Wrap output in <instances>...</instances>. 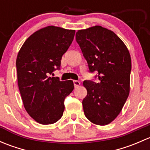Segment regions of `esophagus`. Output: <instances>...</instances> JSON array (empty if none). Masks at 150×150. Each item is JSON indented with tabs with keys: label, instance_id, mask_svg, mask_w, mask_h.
<instances>
[{
	"label": "esophagus",
	"instance_id": "obj_1",
	"mask_svg": "<svg viewBox=\"0 0 150 150\" xmlns=\"http://www.w3.org/2000/svg\"><path fill=\"white\" fill-rule=\"evenodd\" d=\"M73 83L74 86H75V88H78L81 85V82L78 81H73Z\"/></svg>",
	"mask_w": 150,
	"mask_h": 150
}]
</instances>
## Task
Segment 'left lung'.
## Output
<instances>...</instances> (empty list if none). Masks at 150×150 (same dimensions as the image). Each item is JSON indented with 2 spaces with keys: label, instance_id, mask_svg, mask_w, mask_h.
<instances>
[{
  "label": "left lung",
  "instance_id": "1",
  "mask_svg": "<svg viewBox=\"0 0 150 150\" xmlns=\"http://www.w3.org/2000/svg\"><path fill=\"white\" fill-rule=\"evenodd\" d=\"M75 38L89 71H98L100 81L83 82L87 90L82 103L84 114L96 125H107L120 114L129 95L130 53L114 32L99 25L78 30Z\"/></svg>",
  "mask_w": 150,
  "mask_h": 150
}]
</instances>
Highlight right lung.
<instances>
[{
    "mask_svg": "<svg viewBox=\"0 0 150 150\" xmlns=\"http://www.w3.org/2000/svg\"><path fill=\"white\" fill-rule=\"evenodd\" d=\"M75 30L48 26L35 32L21 47L16 66L19 91L30 117L43 125L53 124L62 116L64 99L74 89L72 81L50 77L59 69Z\"/></svg>",
    "mask_w": 150,
    "mask_h": 150,
    "instance_id": "obj_1",
    "label": "right lung"
}]
</instances>
